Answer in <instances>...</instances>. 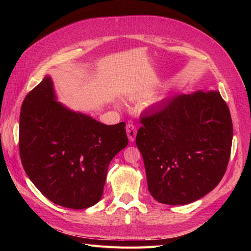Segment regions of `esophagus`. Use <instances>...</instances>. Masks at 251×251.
Returning a JSON list of instances; mask_svg holds the SVG:
<instances>
[{
  "mask_svg": "<svg viewBox=\"0 0 251 251\" xmlns=\"http://www.w3.org/2000/svg\"><path fill=\"white\" fill-rule=\"evenodd\" d=\"M126 130L128 140L134 141L136 138V134H137V128H136V126L133 124H127Z\"/></svg>",
  "mask_w": 251,
  "mask_h": 251,
  "instance_id": "1",
  "label": "esophagus"
}]
</instances>
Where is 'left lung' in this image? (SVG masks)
Instances as JSON below:
<instances>
[{
	"instance_id": "1",
	"label": "left lung",
	"mask_w": 251,
	"mask_h": 251,
	"mask_svg": "<svg viewBox=\"0 0 251 251\" xmlns=\"http://www.w3.org/2000/svg\"><path fill=\"white\" fill-rule=\"evenodd\" d=\"M136 144L149 192L158 202L184 205L221 181L229 161L232 121L217 91L177 94L140 117Z\"/></svg>"
}]
</instances>
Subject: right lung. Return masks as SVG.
<instances>
[{
    "instance_id": "obj_1",
    "label": "right lung",
    "mask_w": 251,
    "mask_h": 251,
    "mask_svg": "<svg viewBox=\"0 0 251 251\" xmlns=\"http://www.w3.org/2000/svg\"><path fill=\"white\" fill-rule=\"evenodd\" d=\"M126 123L107 126L55 101L49 76L26 95L20 157L37 189L59 206L83 209L100 200L109 164L127 146Z\"/></svg>"
}]
</instances>
